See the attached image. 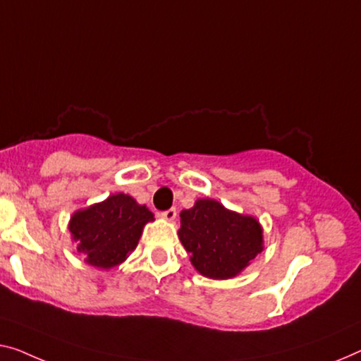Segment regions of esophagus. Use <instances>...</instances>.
Here are the masks:
<instances>
[{
	"mask_svg": "<svg viewBox=\"0 0 361 361\" xmlns=\"http://www.w3.org/2000/svg\"><path fill=\"white\" fill-rule=\"evenodd\" d=\"M160 217H162L164 220H166V222H173V220L176 219V209H169V211H165L160 214Z\"/></svg>",
	"mask_w": 361,
	"mask_h": 361,
	"instance_id": "esophagus-1",
	"label": "esophagus"
}]
</instances>
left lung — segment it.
<instances>
[{"instance_id": "left-lung-1", "label": "left lung", "mask_w": 361, "mask_h": 361, "mask_svg": "<svg viewBox=\"0 0 361 361\" xmlns=\"http://www.w3.org/2000/svg\"><path fill=\"white\" fill-rule=\"evenodd\" d=\"M180 224V241L191 255L192 267L214 281L236 277L264 250L259 220L230 211L211 197L183 209Z\"/></svg>"}]
</instances>
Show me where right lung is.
<instances>
[{
	"label": "right lung",
	"mask_w": 361,
	"mask_h": 361,
	"mask_svg": "<svg viewBox=\"0 0 361 361\" xmlns=\"http://www.w3.org/2000/svg\"><path fill=\"white\" fill-rule=\"evenodd\" d=\"M154 220V214L133 196L116 192L74 212L68 228L84 261L110 271L128 259L146 224Z\"/></svg>",
	"instance_id": "add662e5"
}]
</instances>
